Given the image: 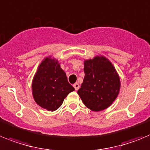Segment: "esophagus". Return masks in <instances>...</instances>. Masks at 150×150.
I'll use <instances>...</instances> for the list:
<instances>
[{"label":"esophagus","mask_w":150,"mask_h":150,"mask_svg":"<svg viewBox=\"0 0 150 150\" xmlns=\"http://www.w3.org/2000/svg\"><path fill=\"white\" fill-rule=\"evenodd\" d=\"M73 87L75 88V91H78V90L79 89V87H80V86H79V83H75V84H73Z\"/></svg>","instance_id":"obj_1"}]
</instances>
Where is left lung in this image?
<instances>
[{"mask_svg":"<svg viewBox=\"0 0 150 150\" xmlns=\"http://www.w3.org/2000/svg\"><path fill=\"white\" fill-rule=\"evenodd\" d=\"M84 79L78 91L82 102L92 111L109 107L116 99L120 81L115 68L106 58L96 57L84 62Z\"/></svg>","mask_w":150,"mask_h":150,"instance_id":"8db88e82","label":"left lung"}]
</instances>
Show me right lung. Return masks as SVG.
Segmentation results:
<instances>
[{"instance_id": "add662e5", "label": "right lung", "mask_w": 150, "mask_h": 150, "mask_svg": "<svg viewBox=\"0 0 150 150\" xmlns=\"http://www.w3.org/2000/svg\"><path fill=\"white\" fill-rule=\"evenodd\" d=\"M75 88L69 83L58 61L47 57L39 66L32 82L35 102L48 111H55Z\"/></svg>"}]
</instances>
